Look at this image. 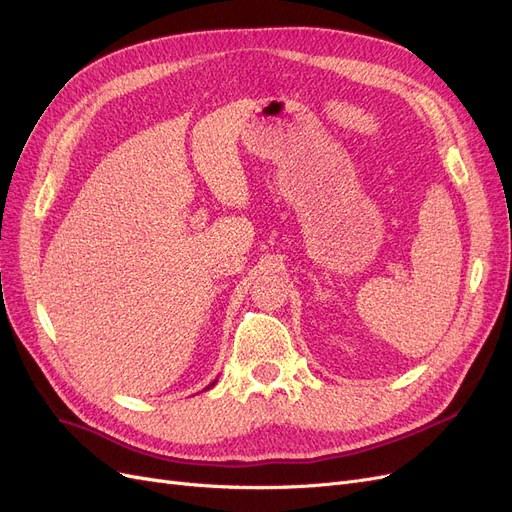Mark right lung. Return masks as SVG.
I'll return each mask as SVG.
<instances>
[{"mask_svg":"<svg viewBox=\"0 0 512 512\" xmlns=\"http://www.w3.org/2000/svg\"><path fill=\"white\" fill-rule=\"evenodd\" d=\"M214 383H216V379H214V381H212V383H210V385H208V387H206V389H210V387H212V385H214Z\"/></svg>","mask_w":512,"mask_h":512,"instance_id":"add662e5","label":"right lung"}]
</instances>
